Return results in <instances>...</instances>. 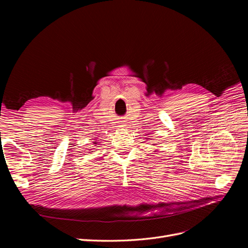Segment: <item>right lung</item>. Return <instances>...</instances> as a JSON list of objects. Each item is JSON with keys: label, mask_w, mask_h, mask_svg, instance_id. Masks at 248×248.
Instances as JSON below:
<instances>
[{"label": "right lung", "mask_w": 248, "mask_h": 248, "mask_svg": "<svg viewBox=\"0 0 248 248\" xmlns=\"http://www.w3.org/2000/svg\"><path fill=\"white\" fill-rule=\"evenodd\" d=\"M94 144H97V142H94Z\"/></svg>", "instance_id": "1"}]
</instances>
